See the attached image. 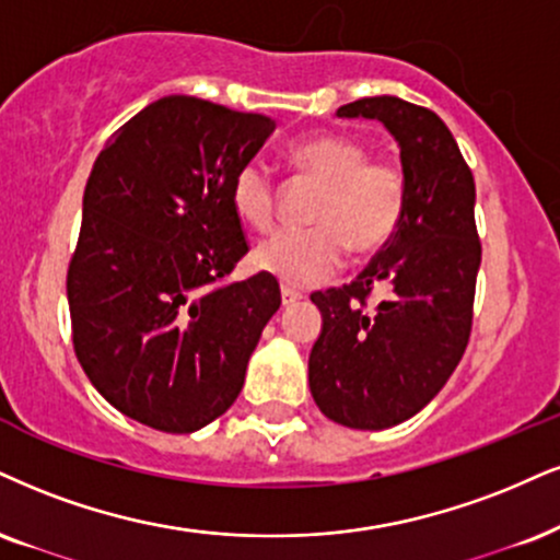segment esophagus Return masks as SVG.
<instances>
[{
	"mask_svg": "<svg viewBox=\"0 0 560 560\" xmlns=\"http://www.w3.org/2000/svg\"><path fill=\"white\" fill-rule=\"evenodd\" d=\"M280 295H282V306H291V303H299L303 299L299 291H293V288H288V285L280 288Z\"/></svg>",
	"mask_w": 560,
	"mask_h": 560,
	"instance_id": "obj_1",
	"label": "esophagus"
}]
</instances>
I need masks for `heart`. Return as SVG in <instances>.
Returning <instances> with one entry per match:
<instances>
[{
	"instance_id": "1",
	"label": "heart",
	"mask_w": 560,
	"mask_h": 560,
	"mask_svg": "<svg viewBox=\"0 0 560 560\" xmlns=\"http://www.w3.org/2000/svg\"><path fill=\"white\" fill-rule=\"evenodd\" d=\"M293 161L303 174L324 184L308 231H280L261 241L254 261L291 288L327 280L345 265L348 244L374 252L395 236L405 215L407 184L399 165L369 161V148L355 137L316 135L295 144ZM231 202L236 215L257 231L275 223V182L267 163L246 161L233 176Z\"/></svg>"
}]
</instances>
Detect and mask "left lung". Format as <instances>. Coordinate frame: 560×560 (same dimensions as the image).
<instances>
[{
	"instance_id": "1",
	"label": "left lung",
	"mask_w": 560,
	"mask_h": 560,
	"mask_svg": "<svg viewBox=\"0 0 560 560\" xmlns=\"http://www.w3.org/2000/svg\"><path fill=\"white\" fill-rule=\"evenodd\" d=\"M337 116L382 121L395 137L407 202L395 236L350 285L312 295L322 332L308 386L329 420L382 431L439 395L470 340L480 269L475 182L446 124L423 106L376 95ZM374 290L385 299L365 310Z\"/></svg>"
}]
</instances>
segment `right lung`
Here are the masks:
<instances>
[{"label": "right lung", "mask_w": 560, "mask_h": 560, "mask_svg": "<svg viewBox=\"0 0 560 560\" xmlns=\"http://www.w3.org/2000/svg\"><path fill=\"white\" fill-rule=\"evenodd\" d=\"M272 132L269 116L165 95L95 158L67 272L72 342L90 384L137 423L195 433L244 386L280 285L220 280L248 252L233 176Z\"/></svg>", "instance_id": "add662e5"}]
</instances>
